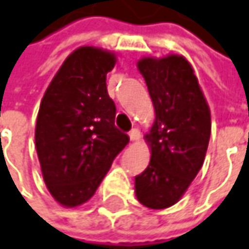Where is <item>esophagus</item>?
<instances>
[{"label": "esophagus", "mask_w": 249, "mask_h": 249, "mask_svg": "<svg viewBox=\"0 0 249 249\" xmlns=\"http://www.w3.org/2000/svg\"><path fill=\"white\" fill-rule=\"evenodd\" d=\"M129 137H130V142H139L140 140V130L139 129H133V130H130V133H129Z\"/></svg>", "instance_id": "esophagus-1"}]
</instances>
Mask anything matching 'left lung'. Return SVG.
Listing matches in <instances>:
<instances>
[{
    "label": "left lung",
    "instance_id": "obj_1",
    "mask_svg": "<svg viewBox=\"0 0 249 249\" xmlns=\"http://www.w3.org/2000/svg\"><path fill=\"white\" fill-rule=\"evenodd\" d=\"M137 69L156 119L144 136L150 164L136 177L134 191L142 205L160 210L179 202L203 165L212 118L192 64L183 56L143 57Z\"/></svg>",
    "mask_w": 249,
    "mask_h": 249
}]
</instances>
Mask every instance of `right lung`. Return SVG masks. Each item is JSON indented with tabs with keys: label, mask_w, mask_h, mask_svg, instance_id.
<instances>
[{
	"label": "right lung",
	"mask_w": 249,
	"mask_h": 249,
	"mask_svg": "<svg viewBox=\"0 0 249 249\" xmlns=\"http://www.w3.org/2000/svg\"><path fill=\"white\" fill-rule=\"evenodd\" d=\"M115 64L113 52L78 47L42 98L36 151L49 192L64 207L88 202L129 143V136L115 127L116 106L106 88V74Z\"/></svg>",
	"instance_id": "right-lung-1"
}]
</instances>
